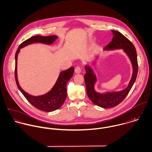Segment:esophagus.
I'll return each mask as SVG.
<instances>
[{"label": "esophagus", "mask_w": 152, "mask_h": 152, "mask_svg": "<svg viewBox=\"0 0 152 152\" xmlns=\"http://www.w3.org/2000/svg\"><path fill=\"white\" fill-rule=\"evenodd\" d=\"M81 68L79 66H77L75 68V73L79 74V73L81 72Z\"/></svg>", "instance_id": "1"}]
</instances>
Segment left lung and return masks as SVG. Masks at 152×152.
I'll list each match as a JSON object with an SVG mask.
<instances>
[{
  "label": "left lung",
  "instance_id": "obj_1",
  "mask_svg": "<svg viewBox=\"0 0 152 152\" xmlns=\"http://www.w3.org/2000/svg\"><path fill=\"white\" fill-rule=\"evenodd\" d=\"M112 32L113 35L112 42L104 49H124L130 58L133 65V72L129 86L120 92L101 94L96 92L94 89L96 77L91 69L87 66L85 67L86 74L84 75V80L88 96L95 105L104 108H112L118 105L126 97L136 79L138 72L137 53L134 45L120 32L114 30H112Z\"/></svg>",
  "mask_w": 152,
  "mask_h": 152
}]
</instances>
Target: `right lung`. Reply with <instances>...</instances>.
I'll return each instance as SVG.
<instances>
[{"label":"right lung","mask_w":152,"mask_h":152,"mask_svg":"<svg viewBox=\"0 0 152 152\" xmlns=\"http://www.w3.org/2000/svg\"><path fill=\"white\" fill-rule=\"evenodd\" d=\"M57 37L56 36H35L30 37V39L25 40L22 43L20 44L18 47L16 55H15V80L19 89L21 91L26 99L36 108L39 110L45 111V112H52L60 108L65 101L67 92H66V83L72 77L74 68L71 66V68L61 72L60 76L51 90L47 94L39 96H31L25 91H24L20 87L18 78H17V60L18 55L20 51V49L30 44L40 42L43 43L50 44L53 43Z\"/></svg>","instance_id":"add662e5"}]
</instances>
